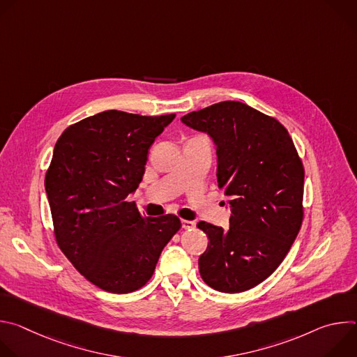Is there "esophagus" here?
Returning <instances> with one entry per match:
<instances>
[{
	"instance_id": "esophagus-1",
	"label": "esophagus",
	"mask_w": 357,
	"mask_h": 357,
	"mask_svg": "<svg viewBox=\"0 0 357 357\" xmlns=\"http://www.w3.org/2000/svg\"><path fill=\"white\" fill-rule=\"evenodd\" d=\"M195 226H196V223L193 220H182V227L186 230H192V229H195Z\"/></svg>"
}]
</instances>
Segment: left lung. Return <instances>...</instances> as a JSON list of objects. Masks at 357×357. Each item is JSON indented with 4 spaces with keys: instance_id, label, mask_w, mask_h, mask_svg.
Wrapping results in <instances>:
<instances>
[{
    "instance_id": "8db88e82",
    "label": "left lung",
    "mask_w": 357,
    "mask_h": 357,
    "mask_svg": "<svg viewBox=\"0 0 357 357\" xmlns=\"http://www.w3.org/2000/svg\"><path fill=\"white\" fill-rule=\"evenodd\" d=\"M181 121L213 141L218 186L231 211L227 230L196 225L209 238L199 257L200 277L220 292L247 291L277 270L299 233L302 162L278 120L240 101H222Z\"/></svg>"
}]
</instances>
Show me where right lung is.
Returning <instances> with one entry per match:
<instances>
[{"instance_id": "obj_1", "label": "right lung", "mask_w": 357, "mask_h": 357, "mask_svg": "<svg viewBox=\"0 0 357 357\" xmlns=\"http://www.w3.org/2000/svg\"><path fill=\"white\" fill-rule=\"evenodd\" d=\"M174 119L107 110L68 127L55 144L45 190L56 241L107 292L144 287L181 229L175 215L142 218L126 200L142 181L149 146Z\"/></svg>"}]
</instances>
